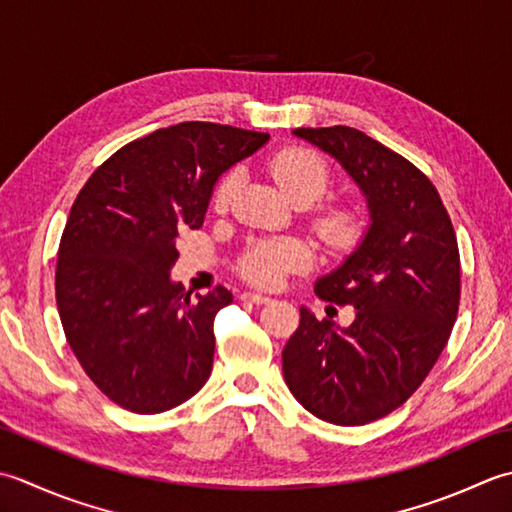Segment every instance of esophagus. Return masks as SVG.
I'll list each match as a JSON object with an SVG mask.
<instances>
[{
  "label": "esophagus",
  "instance_id": "1",
  "mask_svg": "<svg viewBox=\"0 0 512 512\" xmlns=\"http://www.w3.org/2000/svg\"><path fill=\"white\" fill-rule=\"evenodd\" d=\"M241 298L247 300V302H254V305H267V302L271 300V298H267L263 294H254V291H245Z\"/></svg>",
  "mask_w": 512,
  "mask_h": 512
}]
</instances>
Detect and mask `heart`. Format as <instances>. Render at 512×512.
Listing matches in <instances>:
<instances>
[{
  "instance_id": "obj_1",
  "label": "heart",
  "mask_w": 512,
  "mask_h": 512,
  "mask_svg": "<svg viewBox=\"0 0 512 512\" xmlns=\"http://www.w3.org/2000/svg\"><path fill=\"white\" fill-rule=\"evenodd\" d=\"M269 172L274 176L280 190L285 192L291 203L309 205L327 192L329 168L322 156L307 148H287L278 152L269 163ZM236 170L227 172L218 181L212 205L216 212H227L232 205L238 187ZM318 234L322 241L333 247L347 245L358 227V216L349 207H329L316 218ZM311 265L309 249L300 241L280 238V241H260L247 249V254L238 263V271L258 287L276 289L285 283L289 274H298Z\"/></svg>"
}]
</instances>
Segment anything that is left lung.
<instances>
[{"label": "left lung", "mask_w": 512, "mask_h": 512, "mask_svg": "<svg viewBox=\"0 0 512 512\" xmlns=\"http://www.w3.org/2000/svg\"><path fill=\"white\" fill-rule=\"evenodd\" d=\"M294 134L347 170L367 196L371 225L316 283L322 300L356 307V320L342 329L300 307L283 375L320 420L369 424L411 398L451 336L460 307L455 229L435 185L398 152L347 125Z\"/></svg>", "instance_id": "1"}]
</instances>
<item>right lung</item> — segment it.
I'll return each mask as SVG.
<instances>
[{
    "mask_svg": "<svg viewBox=\"0 0 512 512\" xmlns=\"http://www.w3.org/2000/svg\"><path fill=\"white\" fill-rule=\"evenodd\" d=\"M269 134L185 121L123 145L92 172L61 234L55 296L66 340L101 393L132 413L190 400L212 373L214 316L232 302L170 278L218 176Z\"/></svg>",
    "mask_w": 512,
    "mask_h": 512,
    "instance_id": "right-lung-1",
    "label": "right lung"
}]
</instances>
